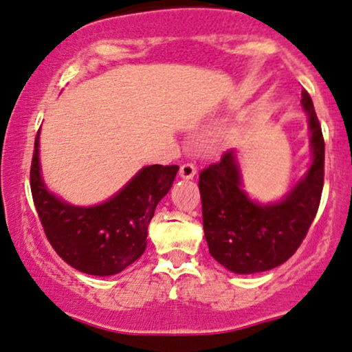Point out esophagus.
Listing matches in <instances>:
<instances>
[{
    "label": "esophagus",
    "instance_id": "34e87169",
    "mask_svg": "<svg viewBox=\"0 0 352 352\" xmlns=\"http://www.w3.org/2000/svg\"><path fill=\"white\" fill-rule=\"evenodd\" d=\"M197 175V167L193 164H184L180 167V177L184 180H192Z\"/></svg>",
    "mask_w": 352,
    "mask_h": 352
}]
</instances>
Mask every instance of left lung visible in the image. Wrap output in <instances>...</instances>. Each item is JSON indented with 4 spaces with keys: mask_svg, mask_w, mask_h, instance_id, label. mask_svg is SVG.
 Returning <instances> with one entry per match:
<instances>
[{
    "mask_svg": "<svg viewBox=\"0 0 352 352\" xmlns=\"http://www.w3.org/2000/svg\"><path fill=\"white\" fill-rule=\"evenodd\" d=\"M308 116L311 162L280 200L261 203L244 190L236 151L201 170L203 230L210 254L234 274H257L289 261L318 211L324 179V141L313 101L302 90Z\"/></svg>",
    "mask_w": 352,
    "mask_h": 352,
    "instance_id": "8db88e82",
    "label": "left lung"
}]
</instances>
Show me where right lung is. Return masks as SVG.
Segmentation results:
<instances>
[{"mask_svg": "<svg viewBox=\"0 0 352 352\" xmlns=\"http://www.w3.org/2000/svg\"><path fill=\"white\" fill-rule=\"evenodd\" d=\"M177 172L179 165H147L107 201L75 206L45 187L37 133L31 192L55 252L80 272L107 277L129 267L146 251L147 228L155 206L168 193Z\"/></svg>", "mask_w": 352, "mask_h": 352, "instance_id": "obj_1", "label": "right lung"}]
</instances>
